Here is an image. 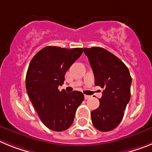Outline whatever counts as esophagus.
Here are the masks:
<instances>
[{"instance_id": "esophagus-1", "label": "esophagus", "mask_w": 152, "mask_h": 152, "mask_svg": "<svg viewBox=\"0 0 152 152\" xmlns=\"http://www.w3.org/2000/svg\"><path fill=\"white\" fill-rule=\"evenodd\" d=\"M84 97H85V99H90L92 96H87V95H85L84 96Z\"/></svg>"}]
</instances>
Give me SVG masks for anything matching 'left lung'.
<instances>
[{"mask_svg": "<svg viewBox=\"0 0 152 152\" xmlns=\"http://www.w3.org/2000/svg\"><path fill=\"white\" fill-rule=\"evenodd\" d=\"M93 71L95 85L104 89L99 106L91 112L92 125L101 132L115 129L131 96L132 77L117 56L102 47L84 48Z\"/></svg>", "mask_w": 152, "mask_h": 152, "instance_id": "obj_1", "label": "left lung"}]
</instances>
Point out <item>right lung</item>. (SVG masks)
I'll return each instance as SVG.
<instances>
[{
	"mask_svg": "<svg viewBox=\"0 0 152 152\" xmlns=\"http://www.w3.org/2000/svg\"><path fill=\"white\" fill-rule=\"evenodd\" d=\"M83 51V48L49 46L39 50L30 63L26 76L29 98L42 122L53 131H65L70 127L76 109L84 100L81 92L58 89L63 84L66 71Z\"/></svg>",
	"mask_w": 152,
	"mask_h": 152,
	"instance_id": "obj_1",
	"label": "right lung"
}]
</instances>
